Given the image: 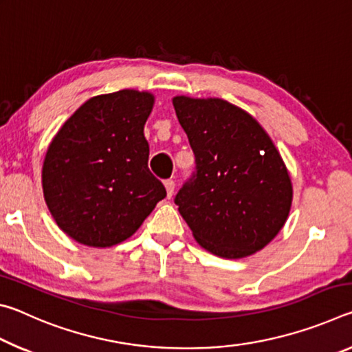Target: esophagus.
I'll use <instances>...</instances> for the list:
<instances>
[{
    "label": "esophagus",
    "instance_id": "esophagus-1",
    "mask_svg": "<svg viewBox=\"0 0 352 352\" xmlns=\"http://www.w3.org/2000/svg\"><path fill=\"white\" fill-rule=\"evenodd\" d=\"M164 188H166V194H168V199H170L172 195H174V189H175L174 180H166L164 182Z\"/></svg>",
    "mask_w": 352,
    "mask_h": 352
}]
</instances>
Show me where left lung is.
<instances>
[{
  "mask_svg": "<svg viewBox=\"0 0 352 352\" xmlns=\"http://www.w3.org/2000/svg\"><path fill=\"white\" fill-rule=\"evenodd\" d=\"M195 155V172L175 204L194 239L220 258L239 259L270 243L289 217L294 189L269 133L219 98L172 99Z\"/></svg>",
  "mask_w": 352,
  "mask_h": 352,
  "instance_id": "left-lung-1",
  "label": "left lung"
}]
</instances>
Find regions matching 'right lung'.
Listing matches in <instances>:
<instances>
[{
  "label": "right lung",
  "mask_w": 352,
  "mask_h": 352,
  "mask_svg": "<svg viewBox=\"0 0 352 352\" xmlns=\"http://www.w3.org/2000/svg\"><path fill=\"white\" fill-rule=\"evenodd\" d=\"M148 91L99 94L80 105L52 138L41 169L47 210L76 242L105 248L129 239L166 197L147 168Z\"/></svg>",
  "instance_id": "add662e5"
}]
</instances>
